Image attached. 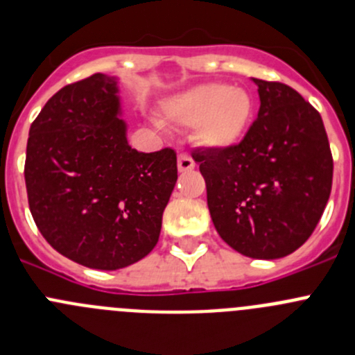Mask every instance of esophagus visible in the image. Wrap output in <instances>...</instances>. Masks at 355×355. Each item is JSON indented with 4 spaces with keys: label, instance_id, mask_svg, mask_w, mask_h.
Listing matches in <instances>:
<instances>
[{
    "label": "esophagus",
    "instance_id": "1",
    "mask_svg": "<svg viewBox=\"0 0 355 355\" xmlns=\"http://www.w3.org/2000/svg\"><path fill=\"white\" fill-rule=\"evenodd\" d=\"M177 164H178V171H182V173H184V171L194 170V166H196V162L193 161V157H191V155H187V154L178 155Z\"/></svg>",
    "mask_w": 355,
    "mask_h": 355
}]
</instances>
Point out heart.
Returning a JSON list of instances; mask_svg holds the SVG:
<instances>
[{"instance_id":"obj_1","label":"heart","mask_w":355,"mask_h":355,"mask_svg":"<svg viewBox=\"0 0 355 355\" xmlns=\"http://www.w3.org/2000/svg\"><path fill=\"white\" fill-rule=\"evenodd\" d=\"M168 119L194 128L196 140L208 148H230L243 138L254 115L252 94L226 84H201L168 99Z\"/></svg>"}]
</instances>
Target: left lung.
Wrapping results in <instances>:
<instances>
[{
	"instance_id": "8db88e82",
	"label": "left lung",
	"mask_w": 355,
	"mask_h": 355,
	"mask_svg": "<svg viewBox=\"0 0 355 355\" xmlns=\"http://www.w3.org/2000/svg\"><path fill=\"white\" fill-rule=\"evenodd\" d=\"M257 119L230 148L194 150L211 220L252 259H278L310 238L333 184V155L319 112L293 87L252 78Z\"/></svg>"
}]
</instances>
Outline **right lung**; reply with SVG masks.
Returning a JSON list of instances; mask_svg holds the SVG:
<instances>
[{
  "label": "right lung",
  "instance_id": "right-lung-1",
  "mask_svg": "<svg viewBox=\"0 0 355 355\" xmlns=\"http://www.w3.org/2000/svg\"><path fill=\"white\" fill-rule=\"evenodd\" d=\"M121 114L119 78L94 73L45 103L26 148L29 210L40 233L94 270H121L150 252L178 178L173 148H131Z\"/></svg>",
  "mask_w": 355,
  "mask_h": 355
}]
</instances>
